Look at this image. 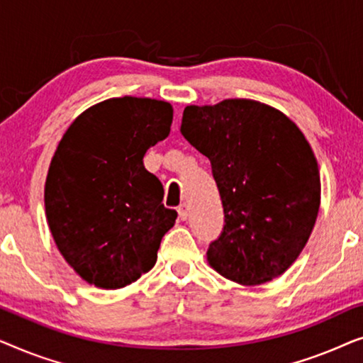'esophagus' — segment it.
<instances>
[{"label": "esophagus", "instance_id": "1", "mask_svg": "<svg viewBox=\"0 0 363 363\" xmlns=\"http://www.w3.org/2000/svg\"><path fill=\"white\" fill-rule=\"evenodd\" d=\"M178 215H180V220L183 221L188 220V216H190V210H188L186 203H183V205L178 206Z\"/></svg>", "mask_w": 363, "mask_h": 363}]
</instances>
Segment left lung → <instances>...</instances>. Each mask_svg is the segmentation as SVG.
<instances>
[{"label":"left lung","mask_w":363,"mask_h":363,"mask_svg":"<svg viewBox=\"0 0 363 363\" xmlns=\"http://www.w3.org/2000/svg\"><path fill=\"white\" fill-rule=\"evenodd\" d=\"M180 132L210 158L225 211L208 262L242 286L281 276L304 250L320 205L306 137L282 112L247 99L188 106Z\"/></svg>","instance_id":"obj_1"}]
</instances>
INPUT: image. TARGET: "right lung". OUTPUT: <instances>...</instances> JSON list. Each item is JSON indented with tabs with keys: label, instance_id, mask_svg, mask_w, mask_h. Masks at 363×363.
<instances>
[{
	"label": "right lung",
	"instance_id": "obj_1",
	"mask_svg": "<svg viewBox=\"0 0 363 363\" xmlns=\"http://www.w3.org/2000/svg\"><path fill=\"white\" fill-rule=\"evenodd\" d=\"M168 102L116 97L71 123L49 167L44 205L57 250L74 271L102 289H118L157 261L177 211L143 167L147 150L170 133Z\"/></svg>",
	"mask_w": 363,
	"mask_h": 363
}]
</instances>
